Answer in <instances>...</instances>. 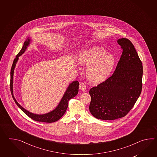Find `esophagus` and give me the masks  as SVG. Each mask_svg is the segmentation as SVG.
Listing matches in <instances>:
<instances>
[{
  "instance_id": "esophagus-1",
  "label": "esophagus",
  "mask_w": 157,
  "mask_h": 157,
  "mask_svg": "<svg viewBox=\"0 0 157 157\" xmlns=\"http://www.w3.org/2000/svg\"><path fill=\"white\" fill-rule=\"evenodd\" d=\"M86 85L85 83L84 82H82L80 83V85H79V89L80 90H82V91H85L86 90Z\"/></svg>"
}]
</instances>
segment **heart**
I'll return each instance as SVG.
<instances>
[{"mask_svg":"<svg viewBox=\"0 0 157 157\" xmlns=\"http://www.w3.org/2000/svg\"><path fill=\"white\" fill-rule=\"evenodd\" d=\"M80 64L89 67L87 76L90 82L99 83L109 76L116 65V59L113 54L108 53L103 48L95 47L81 54Z\"/></svg>","mask_w":157,"mask_h":157,"instance_id":"1","label":"heart"}]
</instances>
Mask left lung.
Here are the masks:
<instances>
[{
  "instance_id": "left-lung-1",
  "label": "left lung",
  "mask_w": 157,
  "mask_h": 157,
  "mask_svg": "<svg viewBox=\"0 0 157 157\" xmlns=\"http://www.w3.org/2000/svg\"><path fill=\"white\" fill-rule=\"evenodd\" d=\"M122 54L113 75L92 87L90 113L97 119L114 120L124 117L133 108L142 90L143 64L132 43L117 40Z\"/></svg>"
}]
</instances>
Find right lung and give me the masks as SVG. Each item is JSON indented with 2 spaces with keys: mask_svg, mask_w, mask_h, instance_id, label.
I'll return each instance as SVG.
<instances>
[{
  "mask_svg": "<svg viewBox=\"0 0 157 157\" xmlns=\"http://www.w3.org/2000/svg\"><path fill=\"white\" fill-rule=\"evenodd\" d=\"M30 39H28V40L27 39V40L25 41L22 48L16 56V58L14 59L13 62L11 67V70H10V91H11L12 97L13 98V100H14L16 104H17V106L19 107L26 114L27 116H28L32 120L36 121L37 122L52 123L59 120L60 118L63 116L64 114L66 112L68 108L69 100H70L71 99L76 97L78 94L79 82L77 81H75L70 84L69 86L68 87L66 93L64 94L63 97L62 98L60 103L58 104V105L54 110L50 112L49 113L39 115V114L32 113L26 110L17 102L14 97L13 94V77L14 69L16 66V64L17 63V60L18 59V57L25 52V51L27 47H28V45L30 44Z\"/></svg>",
  "mask_w": 157,
  "mask_h": 157,
  "instance_id": "add662e5",
  "label": "right lung"
}]
</instances>
